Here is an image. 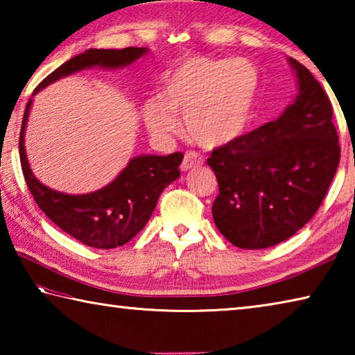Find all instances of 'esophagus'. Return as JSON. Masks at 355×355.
<instances>
[{"label":"esophagus","mask_w":355,"mask_h":355,"mask_svg":"<svg viewBox=\"0 0 355 355\" xmlns=\"http://www.w3.org/2000/svg\"><path fill=\"white\" fill-rule=\"evenodd\" d=\"M203 164V156L199 155L197 152H186L184 155V159L182 166H180V169L183 172L189 171V169H194V167H200Z\"/></svg>","instance_id":"1"}]
</instances>
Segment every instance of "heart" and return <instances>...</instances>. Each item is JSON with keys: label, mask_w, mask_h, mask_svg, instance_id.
Listing matches in <instances>:
<instances>
[{"label": "heart", "mask_w": 355, "mask_h": 355, "mask_svg": "<svg viewBox=\"0 0 355 355\" xmlns=\"http://www.w3.org/2000/svg\"><path fill=\"white\" fill-rule=\"evenodd\" d=\"M260 73L248 59H184L164 78L159 98L144 105V122L166 139L180 128L205 148L227 146L241 136L254 116Z\"/></svg>", "instance_id": "obj_1"}]
</instances>
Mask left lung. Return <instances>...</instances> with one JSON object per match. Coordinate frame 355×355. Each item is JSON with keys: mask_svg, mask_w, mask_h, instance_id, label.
I'll use <instances>...</instances> for the list:
<instances>
[{"mask_svg": "<svg viewBox=\"0 0 355 355\" xmlns=\"http://www.w3.org/2000/svg\"><path fill=\"white\" fill-rule=\"evenodd\" d=\"M299 95L274 122L214 148L219 183L213 219L241 249L285 241L313 218L340 163L332 103L307 67L290 58Z\"/></svg>", "mask_w": 355, "mask_h": 355, "instance_id": "8db88e82", "label": "left lung"}]
</instances>
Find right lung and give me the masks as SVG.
I'll return each mask as SVG.
<instances>
[{"label":"right lung","instance_id":"1","mask_svg":"<svg viewBox=\"0 0 355 355\" xmlns=\"http://www.w3.org/2000/svg\"><path fill=\"white\" fill-rule=\"evenodd\" d=\"M147 51V48L136 46H128L123 50L91 48L51 71L35 87L33 95L48 84L58 81L59 78L83 69L95 67V65L103 69L127 67ZM31 105L33 98L28 101L23 114L19 150L23 177L35 203L61 230L89 248L114 249L127 244L146 227L166 186L180 177L178 166L183 161V153L136 156L119 173L117 178L105 188L94 191L91 194H64L42 184L29 167L25 152V128Z\"/></svg>","mask_w":355,"mask_h":355}]
</instances>
